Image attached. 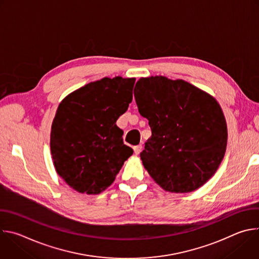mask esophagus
<instances>
[{"mask_svg": "<svg viewBox=\"0 0 259 259\" xmlns=\"http://www.w3.org/2000/svg\"><path fill=\"white\" fill-rule=\"evenodd\" d=\"M141 151H142V145L141 144L134 146V153H135V155H139Z\"/></svg>", "mask_w": 259, "mask_h": 259, "instance_id": "obj_1", "label": "esophagus"}]
</instances>
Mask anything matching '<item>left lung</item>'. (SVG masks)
<instances>
[{
  "instance_id": "left-lung-1",
  "label": "left lung",
  "mask_w": 259,
  "mask_h": 259,
  "mask_svg": "<svg viewBox=\"0 0 259 259\" xmlns=\"http://www.w3.org/2000/svg\"><path fill=\"white\" fill-rule=\"evenodd\" d=\"M134 97L152 129L140 154L146 171L166 192L201 188L227 151V121L217 100L186 81L163 76L140 78Z\"/></svg>"
}]
</instances>
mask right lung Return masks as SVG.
<instances>
[{
	"mask_svg": "<svg viewBox=\"0 0 259 259\" xmlns=\"http://www.w3.org/2000/svg\"><path fill=\"white\" fill-rule=\"evenodd\" d=\"M134 78H103L65 96L51 126L50 150L57 174L81 194L98 195L133 154L117 120L132 101Z\"/></svg>",
	"mask_w": 259,
	"mask_h": 259,
	"instance_id": "obj_1",
	"label": "right lung"
}]
</instances>
